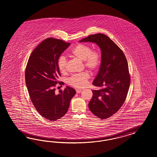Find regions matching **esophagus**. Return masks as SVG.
I'll use <instances>...</instances> for the list:
<instances>
[{"label": "esophagus", "mask_w": 157, "mask_h": 157, "mask_svg": "<svg viewBox=\"0 0 157 157\" xmlns=\"http://www.w3.org/2000/svg\"><path fill=\"white\" fill-rule=\"evenodd\" d=\"M82 89H80V88H77L76 89V92H77V94H79V93H80V92H82Z\"/></svg>", "instance_id": "1"}]
</instances>
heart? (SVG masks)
<instances>
[{"mask_svg": "<svg viewBox=\"0 0 157 157\" xmlns=\"http://www.w3.org/2000/svg\"><path fill=\"white\" fill-rule=\"evenodd\" d=\"M71 56L83 61L84 66L92 72L99 68L101 63V54L98 50H92L91 47L84 44H78L71 51ZM58 67L62 73L67 70V59L63 56H60L58 59ZM90 78L88 72L74 74L68 79V83L73 87L82 88L84 87Z\"/></svg>", "mask_w": 157, "mask_h": 157, "instance_id": "obj_1", "label": "heart"}]
</instances>
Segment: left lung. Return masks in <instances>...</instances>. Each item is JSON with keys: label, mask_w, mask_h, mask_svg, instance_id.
Wrapping results in <instances>:
<instances>
[{"label": "left lung", "mask_w": 157, "mask_h": 157, "mask_svg": "<svg viewBox=\"0 0 157 157\" xmlns=\"http://www.w3.org/2000/svg\"><path fill=\"white\" fill-rule=\"evenodd\" d=\"M79 42L95 43L101 52V63L92 84L102 87L92 90L90 110L101 119L114 115L126 99L130 77L128 62L122 50L106 35H90Z\"/></svg>", "instance_id": "8db88e82"}]
</instances>
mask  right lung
<instances>
[{"mask_svg": "<svg viewBox=\"0 0 157 157\" xmlns=\"http://www.w3.org/2000/svg\"><path fill=\"white\" fill-rule=\"evenodd\" d=\"M70 45L61 40L48 38L44 40L31 53L27 63L25 78L31 101L43 117L56 121L67 113L70 100L76 91L67 86L56 92L55 87L61 76L58 59Z\"/></svg>", "mask_w": 157, "mask_h": 157, "instance_id": "right-lung-1", "label": "right lung"}]
</instances>
